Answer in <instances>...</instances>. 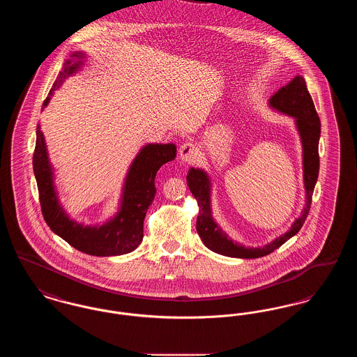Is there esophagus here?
I'll return each mask as SVG.
<instances>
[{"instance_id":"esophagus-1","label":"esophagus","mask_w":357,"mask_h":357,"mask_svg":"<svg viewBox=\"0 0 357 357\" xmlns=\"http://www.w3.org/2000/svg\"><path fill=\"white\" fill-rule=\"evenodd\" d=\"M198 153H199V150H198L197 144H194L192 142L183 143V144L181 146V149H179V156H181V159H182L183 162H187V163L194 162V160L197 159Z\"/></svg>"}]
</instances>
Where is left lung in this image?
Returning a JSON list of instances; mask_svg holds the SVG:
<instances>
[{
  "mask_svg": "<svg viewBox=\"0 0 357 357\" xmlns=\"http://www.w3.org/2000/svg\"><path fill=\"white\" fill-rule=\"evenodd\" d=\"M269 104L275 111L296 119V126L303 143L305 207L301 215L293 222L290 230L285 234L275 238L273 242L261 248H245L243 245L234 242L213 220L210 202V179L204 170L191 167L188 170L186 179L187 186L199 206L197 231L206 248H208L214 253L233 258H259L271 255L281 245H284L289 238L296 236L300 231L309 214L313 190L320 170L319 140L321 132V123L316 112L312 96L307 92L304 77L298 75L289 84L280 88L271 98Z\"/></svg>",
  "mask_w": 357,
  "mask_h": 357,
  "instance_id": "8db88e82",
  "label": "left lung"
}]
</instances>
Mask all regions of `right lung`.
<instances>
[{
	"instance_id": "obj_1",
	"label": "right lung",
	"mask_w": 357,
	"mask_h": 357,
	"mask_svg": "<svg viewBox=\"0 0 357 357\" xmlns=\"http://www.w3.org/2000/svg\"><path fill=\"white\" fill-rule=\"evenodd\" d=\"M70 57L59 73L43 107L48 105L54 89L82 67L83 61L80 59H84L83 53L76 52ZM175 156L176 147L172 143L144 146L127 172L116 215L102 226H84L72 221L59 202L45 139L40 124H37L33 171L43 217L54 234L85 255L109 257L131 253L143 239V222L156 192V172L165 163L175 159Z\"/></svg>"
}]
</instances>
